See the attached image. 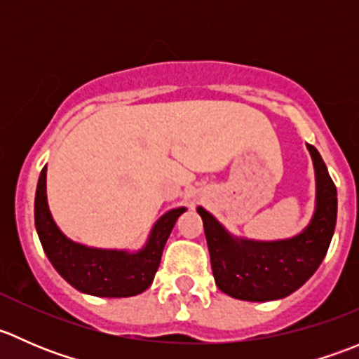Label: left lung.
<instances>
[{"label": "left lung", "instance_id": "1", "mask_svg": "<svg viewBox=\"0 0 359 359\" xmlns=\"http://www.w3.org/2000/svg\"><path fill=\"white\" fill-rule=\"evenodd\" d=\"M316 170V212L309 226L292 240L259 243L231 236L201 206L210 262L217 287L250 302L276 300L302 287L327 255L337 222V189L327 165L307 144Z\"/></svg>", "mask_w": 359, "mask_h": 359}]
</instances>
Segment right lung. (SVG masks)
Masks as SVG:
<instances>
[{"label":"right lung","instance_id":"obj_1","mask_svg":"<svg viewBox=\"0 0 359 359\" xmlns=\"http://www.w3.org/2000/svg\"><path fill=\"white\" fill-rule=\"evenodd\" d=\"M186 208L170 210L153 227L140 252L88 248L60 233L46 203V166L39 173L34 200V224L46 257L57 273L79 292L97 297H132L151 287L163 248Z\"/></svg>","mask_w":359,"mask_h":359}]
</instances>
